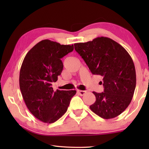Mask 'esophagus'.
<instances>
[{
	"label": "esophagus",
	"mask_w": 149,
	"mask_h": 149,
	"mask_svg": "<svg viewBox=\"0 0 149 149\" xmlns=\"http://www.w3.org/2000/svg\"><path fill=\"white\" fill-rule=\"evenodd\" d=\"M77 93L79 94L80 96H83V95H84V94L86 93V91H82V90H79V89H78L77 90Z\"/></svg>",
	"instance_id": "obj_1"
}]
</instances>
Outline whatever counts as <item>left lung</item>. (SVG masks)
<instances>
[{
	"label": "left lung",
	"instance_id": "8db88e82",
	"mask_svg": "<svg viewBox=\"0 0 149 149\" xmlns=\"http://www.w3.org/2000/svg\"><path fill=\"white\" fill-rule=\"evenodd\" d=\"M74 45L92 74L102 78L104 92H93L96 101L90 109L105 119L118 116L131 102L136 86L131 56L123 46L107 37H97Z\"/></svg>",
	"mask_w": 149,
	"mask_h": 149
}]
</instances>
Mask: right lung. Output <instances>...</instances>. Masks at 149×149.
Returning <instances> with one entry per match:
<instances>
[{
	"label": "right lung",
	"instance_id": "right-lung-1",
	"mask_svg": "<svg viewBox=\"0 0 149 149\" xmlns=\"http://www.w3.org/2000/svg\"><path fill=\"white\" fill-rule=\"evenodd\" d=\"M73 45L43 40L26 53L20 71L19 84L29 110L45 123H55L66 112L75 90L53 91L63 65L61 60L73 50Z\"/></svg>",
	"mask_w": 149,
	"mask_h": 149
}]
</instances>
